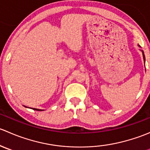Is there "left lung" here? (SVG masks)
Returning <instances> with one entry per match:
<instances>
[{
  "instance_id": "left-lung-1",
  "label": "left lung",
  "mask_w": 150,
  "mask_h": 150,
  "mask_svg": "<svg viewBox=\"0 0 150 150\" xmlns=\"http://www.w3.org/2000/svg\"><path fill=\"white\" fill-rule=\"evenodd\" d=\"M138 46H139V47H140V48H141V46H139V45H138ZM140 51H142V55H143V59H144V63H145V56H144V51H142V50H140ZM144 66H145V64H144Z\"/></svg>"
}]
</instances>
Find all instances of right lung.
I'll return each instance as SVG.
<instances>
[{
	"label": "right lung",
	"mask_w": 150,
	"mask_h": 150,
	"mask_svg": "<svg viewBox=\"0 0 150 150\" xmlns=\"http://www.w3.org/2000/svg\"><path fill=\"white\" fill-rule=\"evenodd\" d=\"M25 107H26V106H25ZM32 109L34 110H37V111H42V110H40V109H36V108H32Z\"/></svg>",
	"instance_id": "right-lung-1"
}]
</instances>
